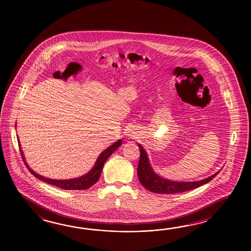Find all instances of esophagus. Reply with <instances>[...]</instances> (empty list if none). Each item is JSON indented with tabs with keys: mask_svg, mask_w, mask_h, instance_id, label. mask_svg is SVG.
I'll use <instances>...</instances> for the list:
<instances>
[{
	"mask_svg": "<svg viewBox=\"0 0 251 251\" xmlns=\"http://www.w3.org/2000/svg\"><path fill=\"white\" fill-rule=\"evenodd\" d=\"M126 135H127V137H129V138H137V133L133 129H128L127 131H126Z\"/></svg>",
	"mask_w": 251,
	"mask_h": 251,
	"instance_id": "obj_1",
	"label": "esophagus"
}]
</instances>
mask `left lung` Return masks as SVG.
<instances>
[{
  "label": "left lung",
  "instance_id": "obj_1",
  "mask_svg": "<svg viewBox=\"0 0 251 251\" xmlns=\"http://www.w3.org/2000/svg\"><path fill=\"white\" fill-rule=\"evenodd\" d=\"M138 147L140 149V154H141L138 168H137L139 181L151 192L159 193V194H175V193L192 190L211 181L220 172L218 171L212 176L199 181L178 182L169 180L155 173L151 166L148 155L144 151V147L140 144H138Z\"/></svg>",
  "mask_w": 251,
  "mask_h": 251
}]
</instances>
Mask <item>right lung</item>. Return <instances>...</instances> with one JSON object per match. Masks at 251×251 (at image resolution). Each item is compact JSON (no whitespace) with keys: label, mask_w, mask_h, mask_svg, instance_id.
Segmentation results:
<instances>
[{"label":"right lung","mask_w":251,"mask_h":251,"mask_svg":"<svg viewBox=\"0 0 251 251\" xmlns=\"http://www.w3.org/2000/svg\"><path fill=\"white\" fill-rule=\"evenodd\" d=\"M18 143H19V146H20V150H21L22 159L24 160L25 165L27 166V170L32 175H34L36 177H38V179L47 182L48 184L53 185L55 187L63 188L65 190H84V189H87V188L91 187V186H93L99 180L100 176L101 175L102 169H103L105 161L122 144V140L121 139L118 140V142L114 143L112 145L107 147L105 151H103L100 156L98 157L95 165L93 166V168L91 169V171H89L88 173H86L85 175L80 176V177H76V178H73V179H65V180L64 179L58 180V179H52V178L45 177V176H41L38 173H36L35 171H32L28 167L26 160H25V157L23 155V151H22L19 138H18Z\"/></svg>","instance_id":"right-lung-1"}]
</instances>
